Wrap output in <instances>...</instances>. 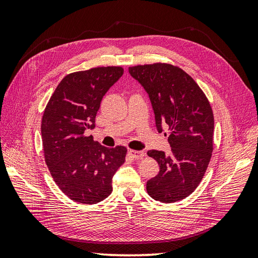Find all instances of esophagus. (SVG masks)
Masks as SVG:
<instances>
[{
    "mask_svg": "<svg viewBox=\"0 0 258 258\" xmlns=\"http://www.w3.org/2000/svg\"><path fill=\"white\" fill-rule=\"evenodd\" d=\"M128 154L132 156L135 160H139V158H142L145 156V152L143 151H135V150H130Z\"/></svg>",
    "mask_w": 258,
    "mask_h": 258,
    "instance_id": "34e87169",
    "label": "esophagus"
}]
</instances>
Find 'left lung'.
I'll return each mask as SVG.
<instances>
[{
    "instance_id": "left-lung-1",
    "label": "left lung",
    "mask_w": 258,
    "mask_h": 258,
    "mask_svg": "<svg viewBox=\"0 0 258 258\" xmlns=\"http://www.w3.org/2000/svg\"><path fill=\"white\" fill-rule=\"evenodd\" d=\"M150 96L158 132L168 131L172 152L152 150L147 155L160 166L147 180L146 190L155 201L174 203L196 189L211 161L214 115L205 93L187 73L168 63L128 69ZM166 135V134H165Z\"/></svg>"
}]
</instances>
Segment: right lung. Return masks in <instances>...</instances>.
Masks as SVG:
<instances>
[{
  "mask_svg": "<svg viewBox=\"0 0 258 258\" xmlns=\"http://www.w3.org/2000/svg\"><path fill=\"white\" fill-rule=\"evenodd\" d=\"M122 67L70 73L59 82L42 117L45 163L69 199L96 204L112 193V178L125 162L126 147L108 149L85 132L95 127L103 96L123 75Z\"/></svg>",
  "mask_w": 258,
  "mask_h": 258,
  "instance_id": "right-lung-1",
  "label": "right lung"
}]
</instances>
